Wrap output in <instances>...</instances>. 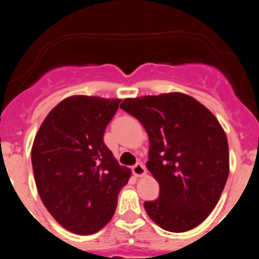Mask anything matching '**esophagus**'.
Masks as SVG:
<instances>
[{
    "mask_svg": "<svg viewBox=\"0 0 259 259\" xmlns=\"http://www.w3.org/2000/svg\"><path fill=\"white\" fill-rule=\"evenodd\" d=\"M132 170H133V174H134V176L137 177V178H142V177H144L145 174H146L145 166L143 165L142 163H137V164H135V165L132 168Z\"/></svg>",
    "mask_w": 259,
    "mask_h": 259,
    "instance_id": "esophagus-1",
    "label": "esophagus"
}]
</instances>
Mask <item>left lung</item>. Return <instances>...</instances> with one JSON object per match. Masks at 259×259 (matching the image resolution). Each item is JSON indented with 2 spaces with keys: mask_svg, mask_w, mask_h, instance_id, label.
Segmentation results:
<instances>
[{
  "mask_svg": "<svg viewBox=\"0 0 259 259\" xmlns=\"http://www.w3.org/2000/svg\"><path fill=\"white\" fill-rule=\"evenodd\" d=\"M120 108L137 117L149 137L146 168L160 192L144 203L148 215L174 233L199 226L229 174L228 140L217 117L182 93L125 99Z\"/></svg>",
  "mask_w": 259,
  "mask_h": 259,
  "instance_id": "left-lung-1",
  "label": "left lung"
}]
</instances>
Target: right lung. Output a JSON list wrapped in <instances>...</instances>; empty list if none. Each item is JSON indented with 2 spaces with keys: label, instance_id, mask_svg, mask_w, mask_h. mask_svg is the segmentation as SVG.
Returning <instances> with one entry per match:
<instances>
[{
  "label": "right lung",
  "instance_id": "1",
  "mask_svg": "<svg viewBox=\"0 0 259 259\" xmlns=\"http://www.w3.org/2000/svg\"><path fill=\"white\" fill-rule=\"evenodd\" d=\"M120 101L85 95L64 99L33 140L31 160L41 200L72 233L88 236L105 227L132 174L104 143Z\"/></svg>",
  "mask_w": 259,
  "mask_h": 259
}]
</instances>
